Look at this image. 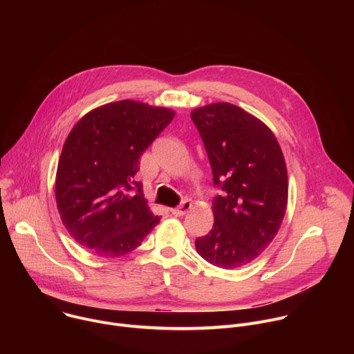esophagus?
Listing matches in <instances>:
<instances>
[{
  "mask_svg": "<svg viewBox=\"0 0 354 354\" xmlns=\"http://www.w3.org/2000/svg\"><path fill=\"white\" fill-rule=\"evenodd\" d=\"M190 209H192V203H190L189 200H185V201H182L179 207L171 209V213H172L174 216H176V217H180V216H185Z\"/></svg>",
  "mask_w": 354,
  "mask_h": 354,
  "instance_id": "1",
  "label": "esophagus"
}]
</instances>
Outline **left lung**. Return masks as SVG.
<instances>
[{
	"label": "left lung",
	"instance_id": "left-lung-1",
	"mask_svg": "<svg viewBox=\"0 0 354 354\" xmlns=\"http://www.w3.org/2000/svg\"><path fill=\"white\" fill-rule=\"evenodd\" d=\"M205 142L214 185V224L196 239L197 254L221 269L255 261L277 235L287 209V168L273 131L228 102L192 111Z\"/></svg>",
	"mask_w": 354,
	"mask_h": 354
}]
</instances>
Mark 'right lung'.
Here are the masks:
<instances>
[{
    "label": "right lung",
    "instance_id": "1",
    "mask_svg": "<svg viewBox=\"0 0 354 354\" xmlns=\"http://www.w3.org/2000/svg\"><path fill=\"white\" fill-rule=\"evenodd\" d=\"M175 112L137 100L99 106L73 127L56 174V201L70 235L91 254L123 257L160 217L136 180L140 157Z\"/></svg>",
    "mask_w": 354,
    "mask_h": 354
}]
</instances>
